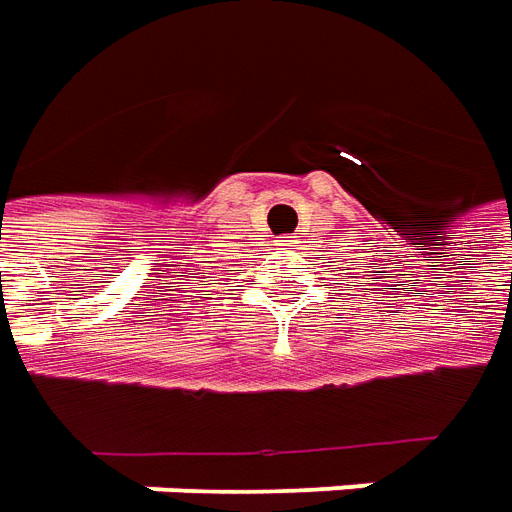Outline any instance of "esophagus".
Returning <instances> with one entry per match:
<instances>
[{"mask_svg": "<svg viewBox=\"0 0 512 512\" xmlns=\"http://www.w3.org/2000/svg\"><path fill=\"white\" fill-rule=\"evenodd\" d=\"M278 245H281V248L292 250L295 248V236H281V239H278Z\"/></svg>", "mask_w": 512, "mask_h": 512, "instance_id": "34e87169", "label": "esophagus"}]
</instances>
